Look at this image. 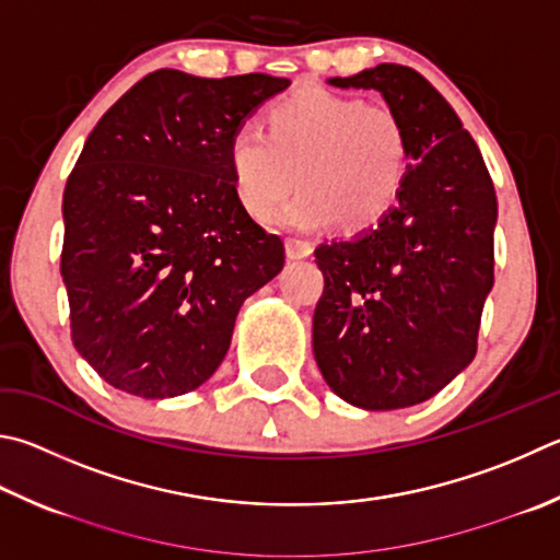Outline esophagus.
<instances>
[{"label": "esophagus", "instance_id": "esophagus-1", "mask_svg": "<svg viewBox=\"0 0 560 560\" xmlns=\"http://www.w3.org/2000/svg\"><path fill=\"white\" fill-rule=\"evenodd\" d=\"M311 252H313L311 242L293 240V237L287 240V254H289V259H306V257H311Z\"/></svg>", "mask_w": 560, "mask_h": 560}]
</instances>
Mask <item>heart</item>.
Returning <instances> with one entry per match:
<instances>
[{
	"instance_id": "1",
	"label": "heart",
	"mask_w": 560,
	"mask_h": 560,
	"mask_svg": "<svg viewBox=\"0 0 560 560\" xmlns=\"http://www.w3.org/2000/svg\"><path fill=\"white\" fill-rule=\"evenodd\" d=\"M269 135L242 125L230 137L232 183L252 218L279 212L293 230H318L332 218L368 228L399 198L409 171V137L389 105L311 88L273 105Z\"/></svg>"
}]
</instances>
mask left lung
<instances>
[{
    "label": "left lung",
    "instance_id": "1",
    "mask_svg": "<svg viewBox=\"0 0 560 560\" xmlns=\"http://www.w3.org/2000/svg\"><path fill=\"white\" fill-rule=\"evenodd\" d=\"M330 85L380 90L409 137L411 164L377 225L315 249L325 289L313 354L340 399L406 409L477 352L494 283V183L453 107L413 68L382 63Z\"/></svg>",
    "mask_w": 560,
    "mask_h": 560
}]
</instances>
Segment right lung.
Returning a JSON list of instances; mask_svg holds the SVG:
<instances>
[{"instance_id": "1", "label": "right lung", "mask_w": 560, "mask_h": 560, "mask_svg": "<svg viewBox=\"0 0 560 560\" xmlns=\"http://www.w3.org/2000/svg\"><path fill=\"white\" fill-rule=\"evenodd\" d=\"M291 80L141 78L90 131L63 190L70 338L119 392L168 399L225 360L235 318L283 269V242L232 183L235 129Z\"/></svg>"}]
</instances>
